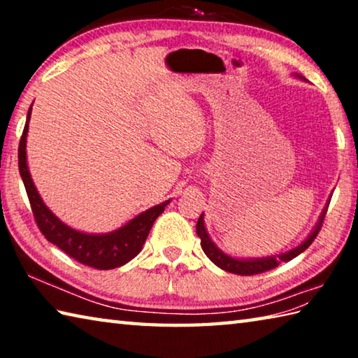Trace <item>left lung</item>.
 I'll use <instances>...</instances> for the list:
<instances>
[{
	"instance_id": "obj_1",
	"label": "left lung",
	"mask_w": 358,
	"mask_h": 358,
	"mask_svg": "<svg viewBox=\"0 0 358 358\" xmlns=\"http://www.w3.org/2000/svg\"><path fill=\"white\" fill-rule=\"evenodd\" d=\"M327 205H329V203H327ZM327 208H329V207H325V210L322 211V216H320L317 226L314 227L310 237L303 241L300 246H296V248H294V250L284 252L278 257H262V259L245 260V259H234V257L227 256V254H224L221 250H217V246L208 237L207 229H205V224H203V215H201V217H199L197 226H196V232H197L199 237H201V245H202L203 252L207 254V257L215 265H217L222 270L229 271V273H235V275H241V276H251V275H259V273H264V271L273 270L281 262H289V260H292L294 257H296L299 254L305 251L306 248H310V245L313 243L314 238L317 237L320 227H322Z\"/></svg>"
}]
</instances>
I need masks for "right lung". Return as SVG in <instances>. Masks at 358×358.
I'll return each mask as SVG.
<instances>
[{
    "label": "right lung",
    "mask_w": 358,
    "mask_h": 358,
    "mask_svg": "<svg viewBox=\"0 0 358 358\" xmlns=\"http://www.w3.org/2000/svg\"><path fill=\"white\" fill-rule=\"evenodd\" d=\"M29 117H31V107L28 110L27 123L19 143V171L28 194L29 205H31L34 221L42 235L50 243L57 245L59 250L68 254L69 257L76 259L77 262L83 265L93 266V268L112 270L128 264L131 259H134L142 251V246L148 237L150 229L153 227V222L171 201H166L143 211L134 220L124 224L123 227L113 230L110 234H83L66 226L42 202L31 180V175H29L27 166V134Z\"/></svg>",
    "instance_id": "1"
}]
</instances>
